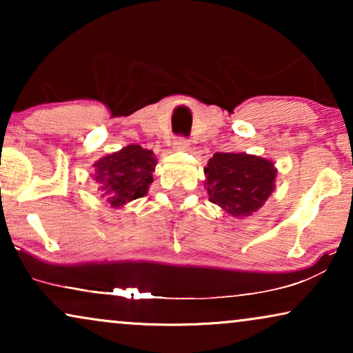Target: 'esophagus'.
<instances>
[{
    "label": "esophagus",
    "instance_id": "esophagus-1",
    "mask_svg": "<svg viewBox=\"0 0 353 353\" xmlns=\"http://www.w3.org/2000/svg\"><path fill=\"white\" fill-rule=\"evenodd\" d=\"M172 148L175 151H188L190 149V141L186 138H175L172 143Z\"/></svg>",
    "mask_w": 353,
    "mask_h": 353
}]
</instances>
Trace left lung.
Here are the masks:
<instances>
[{"instance_id":"obj_1","label":"left lung","mask_w":353,"mask_h":353,"mask_svg":"<svg viewBox=\"0 0 353 353\" xmlns=\"http://www.w3.org/2000/svg\"><path fill=\"white\" fill-rule=\"evenodd\" d=\"M204 173L209 201L236 219L257 212L273 192L276 180L272 161L245 152H215Z\"/></svg>"}]
</instances>
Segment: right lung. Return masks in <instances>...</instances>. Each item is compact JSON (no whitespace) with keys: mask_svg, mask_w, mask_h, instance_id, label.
Masks as SVG:
<instances>
[{"mask_svg":"<svg viewBox=\"0 0 353 353\" xmlns=\"http://www.w3.org/2000/svg\"><path fill=\"white\" fill-rule=\"evenodd\" d=\"M156 165L154 152L138 144H128L120 151L99 159L93 167L101 197H104L110 207L120 209L128 202L146 196L149 185L154 181L152 172Z\"/></svg>","mask_w":353,"mask_h":353,"instance_id":"obj_1","label":"right lung"}]
</instances>
